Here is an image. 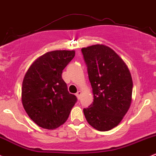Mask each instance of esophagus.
<instances>
[{
    "label": "esophagus",
    "mask_w": 156,
    "mask_h": 156,
    "mask_svg": "<svg viewBox=\"0 0 156 156\" xmlns=\"http://www.w3.org/2000/svg\"><path fill=\"white\" fill-rule=\"evenodd\" d=\"M81 91H78V92L76 93V96L78 99L80 98V96H81Z\"/></svg>",
    "instance_id": "34e87169"
}]
</instances>
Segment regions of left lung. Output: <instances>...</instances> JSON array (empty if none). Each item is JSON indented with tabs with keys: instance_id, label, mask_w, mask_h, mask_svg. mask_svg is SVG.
Returning a JSON list of instances; mask_svg holds the SVG:
<instances>
[{
	"instance_id": "1",
	"label": "left lung",
	"mask_w": 156,
	"mask_h": 156,
	"mask_svg": "<svg viewBox=\"0 0 156 156\" xmlns=\"http://www.w3.org/2000/svg\"><path fill=\"white\" fill-rule=\"evenodd\" d=\"M93 102L83 109L87 122L99 131L119 125L130 107L133 80L125 63L111 48L102 44L82 48Z\"/></svg>"
}]
</instances>
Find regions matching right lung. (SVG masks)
<instances>
[{"mask_svg":"<svg viewBox=\"0 0 156 156\" xmlns=\"http://www.w3.org/2000/svg\"><path fill=\"white\" fill-rule=\"evenodd\" d=\"M75 51L55 50L38 58L27 70L21 90L23 108L37 125L53 129L63 124L77 101L62 79Z\"/></svg>","mask_w":156,"mask_h":156,"instance_id":"right-lung-1","label":"right lung"}]
</instances>
